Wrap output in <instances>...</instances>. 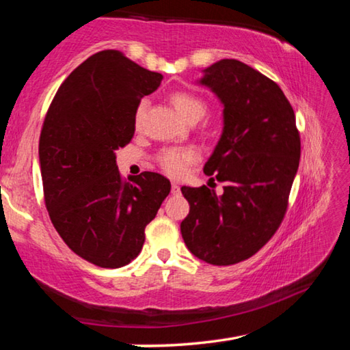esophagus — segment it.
<instances>
[{
    "mask_svg": "<svg viewBox=\"0 0 350 350\" xmlns=\"http://www.w3.org/2000/svg\"><path fill=\"white\" fill-rule=\"evenodd\" d=\"M171 193H173V194H179L180 193V187L177 185L176 182L171 183Z\"/></svg>",
    "mask_w": 350,
    "mask_h": 350,
    "instance_id": "esophagus-1",
    "label": "esophagus"
}]
</instances>
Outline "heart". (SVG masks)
<instances>
[{"label": "heart", "instance_id": "obj_1", "mask_svg": "<svg viewBox=\"0 0 350 350\" xmlns=\"http://www.w3.org/2000/svg\"><path fill=\"white\" fill-rule=\"evenodd\" d=\"M170 102L173 105L177 114L185 120L189 122H199L200 118L205 116L206 105L200 97L194 96L191 92L185 91H177L173 92L170 97ZM145 116V103H140L135 109V126L140 128L142 122H144ZM198 159V152L191 150H167L161 154L159 157V162H161V167L167 171L171 176H182L185 173L188 165L194 162Z\"/></svg>", "mask_w": 350, "mask_h": 350}]
</instances>
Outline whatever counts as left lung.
I'll list each match as a JSON object with an SVG mask.
<instances>
[{
  "instance_id": "obj_1",
  "label": "left lung",
  "mask_w": 350,
  "mask_h": 350,
  "mask_svg": "<svg viewBox=\"0 0 350 350\" xmlns=\"http://www.w3.org/2000/svg\"><path fill=\"white\" fill-rule=\"evenodd\" d=\"M222 105V133L205 174L225 182L222 196L208 187H182L189 213L180 224L185 245L213 265L253 256L280 227L298 171L301 142L281 88L238 60H219L198 80Z\"/></svg>"
}]
</instances>
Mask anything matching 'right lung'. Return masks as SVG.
<instances>
[{"label": "right lung", "mask_w": 350, "mask_h": 350, "mask_svg": "<svg viewBox=\"0 0 350 350\" xmlns=\"http://www.w3.org/2000/svg\"><path fill=\"white\" fill-rule=\"evenodd\" d=\"M161 80L118 51H102L70 72L47 111L38 146L47 211L70 250L98 267L137 258L170 194L167 177L145 171L123 182L116 162L134 135L140 100Z\"/></svg>", "instance_id": "obj_1"}]
</instances>
